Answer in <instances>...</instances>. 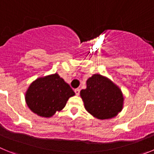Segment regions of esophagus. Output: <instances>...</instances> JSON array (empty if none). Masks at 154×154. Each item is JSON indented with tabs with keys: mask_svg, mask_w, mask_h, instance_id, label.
<instances>
[{
	"mask_svg": "<svg viewBox=\"0 0 154 154\" xmlns=\"http://www.w3.org/2000/svg\"><path fill=\"white\" fill-rule=\"evenodd\" d=\"M75 94L77 95V96H79L80 93V89H75Z\"/></svg>",
	"mask_w": 154,
	"mask_h": 154,
	"instance_id": "1",
	"label": "esophagus"
}]
</instances>
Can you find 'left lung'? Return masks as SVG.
<instances>
[{"instance_id": "left-lung-1", "label": "left lung", "mask_w": 154, "mask_h": 154, "mask_svg": "<svg viewBox=\"0 0 154 154\" xmlns=\"http://www.w3.org/2000/svg\"><path fill=\"white\" fill-rule=\"evenodd\" d=\"M80 92L85 109L99 119H111L123 109V96L118 86L101 75L96 74L86 82Z\"/></svg>"}]
</instances>
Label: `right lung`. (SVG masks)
Wrapping results in <instances>:
<instances>
[{
    "instance_id": "obj_1",
    "label": "right lung",
    "mask_w": 154,
    "mask_h": 154,
    "mask_svg": "<svg viewBox=\"0 0 154 154\" xmlns=\"http://www.w3.org/2000/svg\"><path fill=\"white\" fill-rule=\"evenodd\" d=\"M74 95L70 85L55 73L34 81L27 90L25 100L32 112L42 117H51Z\"/></svg>"
}]
</instances>
